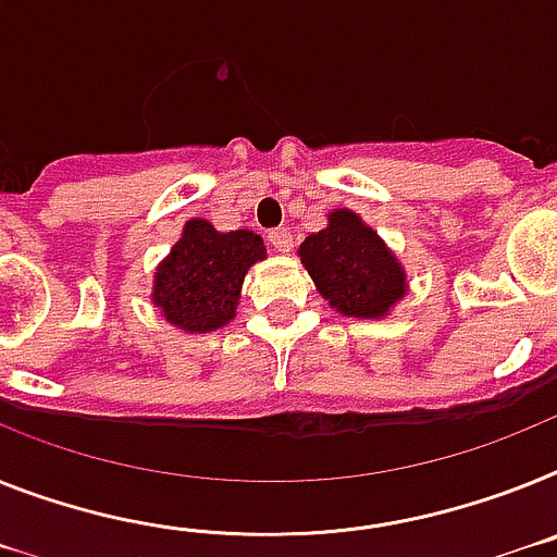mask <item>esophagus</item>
I'll list each match as a JSON object with an SVG mask.
<instances>
[{"mask_svg":"<svg viewBox=\"0 0 557 557\" xmlns=\"http://www.w3.org/2000/svg\"><path fill=\"white\" fill-rule=\"evenodd\" d=\"M269 243H271V249L277 251V255H286V251H292L294 246L292 232H288V228H271Z\"/></svg>","mask_w":557,"mask_h":557,"instance_id":"esophagus-1","label":"esophagus"}]
</instances>
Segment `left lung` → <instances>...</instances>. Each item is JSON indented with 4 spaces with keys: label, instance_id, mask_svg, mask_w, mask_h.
Wrapping results in <instances>:
<instances>
[{
    "label": "left lung",
    "instance_id": "left-lung-1",
    "mask_svg": "<svg viewBox=\"0 0 557 557\" xmlns=\"http://www.w3.org/2000/svg\"><path fill=\"white\" fill-rule=\"evenodd\" d=\"M297 255L336 314L385 320L408 294L399 257L354 209L329 212L325 228L308 235Z\"/></svg>",
    "mask_w": 557,
    "mask_h": 557
}]
</instances>
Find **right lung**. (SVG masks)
Returning a JSON list of instances; mask_svg holds the SVG:
<instances>
[{"mask_svg": "<svg viewBox=\"0 0 557 557\" xmlns=\"http://www.w3.org/2000/svg\"><path fill=\"white\" fill-rule=\"evenodd\" d=\"M260 260H265L263 237L251 228L218 232L203 218H189L156 265L149 300L172 329L209 334L235 320L243 280Z\"/></svg>", "mask_w": 557, "mask_h": 557, "instance_id": "obj_1", "label": "right lung"}]
</instances>
